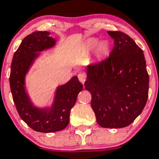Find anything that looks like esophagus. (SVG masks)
<instances>
[{
  "label": "esophagus",
  "mask_w": 159,
  "mask_h": 159,
  "mask_svg": "<svg viewBox=\"0 0 159 159\" xmlns=\"http://www.w3.org/2000/svg\"><path fill=\"white\" fill-rule=\"evenodd\" d=\"M78 79H79L80 82L82 83V84H84V81H85L86 80V75L84 73H79L78 75Z\"/></svg>",
  "instance_id": "1"
}]
</instances>
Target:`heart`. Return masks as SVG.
Listing matches in <instances>:
<instances>
[{
  "label": "heart",
  "instance_id": "obj_1",
  "mask_svg": "<svg viewBox=\"0 0 159 159\" xmlns=\"http://www.w3.org/2000/svg\"><path fill=\"white\" fill-rule=\"evenodd\" d=\"M95 46V56L98 58L104 57L109 54L110 46L109 42L106 40L101 41L98 43L97 39H90L86 42L85 47L87 49H93Z\"/></svg>",
  "mask_w": 159,
  "mask_h": 159
}]
</instances>
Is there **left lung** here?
I'll use <instances>...</instances> for the list:
<instances>
[{"label":"left lung","mask_w":159,"mask_h":159,"mask_svg":"<svg viewBox=\"0 0 159 159\" xmlns=\"http://www.w3.org/2000/svg\"><path fill=\"white\" fill-rule=\"evenodd\" d=\"M114 41L109 58L86 67V90L96 121L105 128L130 125L141 113L148 97L149 76L143 50L121 32L108 31Z\"/></svg>","instance_id":"left-lung-1"}]
</instances>
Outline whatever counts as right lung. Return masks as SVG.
<instances>
[{
  "instance_id": "1",
  "label": "right lung",
  "mask_w": 159,
  "mask_h": 159,
  "mask_svg": "<svg viewBox=\"0 0 159 159\" xmlns=\"http://www.w3.org/2000/svg\"><path fill=\"white\" fill-rule=\"evenodd\" d=\"M57 40L47 31L27 35L15 52L11 65L10 87L17 111L23 121L32 130L52 133L64 130L70 121L71 108L76 102L83 85L77 76L56 88L49 106H35L26 89V76L42 52L56 46Z\"/></svg>"
}]
</instances>
